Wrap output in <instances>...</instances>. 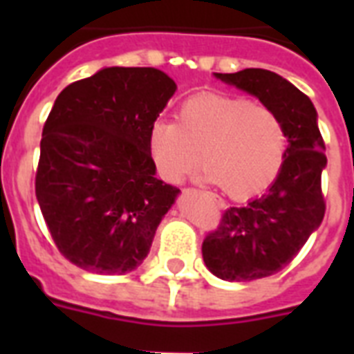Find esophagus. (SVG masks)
<instances>
[{
  "label": "esophagus",
  "mask_w": 354,
  "mask_h": 354,
  "mask_svg": "<svg viewBox=\"0 0 354 354\" xmlns=\"http://www.w3.org/2000/svg\"><path fill=\"white\" fill-rule=\"evenodd\" d=\"M218 207H224V204H218Z\"/></svg>",
  "instance_id": "34e87169"
}]
</instances>
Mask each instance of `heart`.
<instances>
[{"instance_id": "obj_1", "label": "heart", "mask_w": 354, "mask_h": 354, "mask_svg": "<svg viewBox=\"0 0 354 354\" xmlns=\"http://www.w3.org/2000/svg\"><path fill=\"white\" fill-rule=\"evenodd\" d=\"M147 149L165 182H183L202 161L207 182L218 183L232 198L248 200L279 176L288 133L277 112L263 102L200 93L180 104L176 122H152Z\"/></svg>"}]
</instances>
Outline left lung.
Here are the masks:
<instances>
[{"label":"left lung","instance_id":"left-lung-1","mask_svg":"<svg viewBox=\"0 0 354 354\" xmlns=\"http://www.w3.org/2000/svg\"><path fill=\"white\" fill-rule=\"evenodd\" d=\"M215 77L275 110L288 133L285 163L268 191L244 207H230L202 244L213 275L224 281L261 279L285 268L324 221L325 143L313 101L281 75L248 68Z\"/></svg>","mask_w":354,"mask_h":354}]
</instances>
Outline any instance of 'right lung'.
I'll return each instance as SVG.
<instances>
[{
	"instance_id": "obj_1",
	"label": "right lung",
	"mask_w": 354,
	"mask_h": 354,
	"mask_svg": "<svg viewBox=\"0 0 354 354\" xmlns=\"http://www.w3.org/2000/svg\"><path fill=\"white\" fill-rule=\"evenodd\" d=\"M156 68H104L60 91L44 124L36 198L58 252L93 274H127L149 255L180 189L156 178L152 122L174 95Z\"/></svg>"
}]
</instances>
